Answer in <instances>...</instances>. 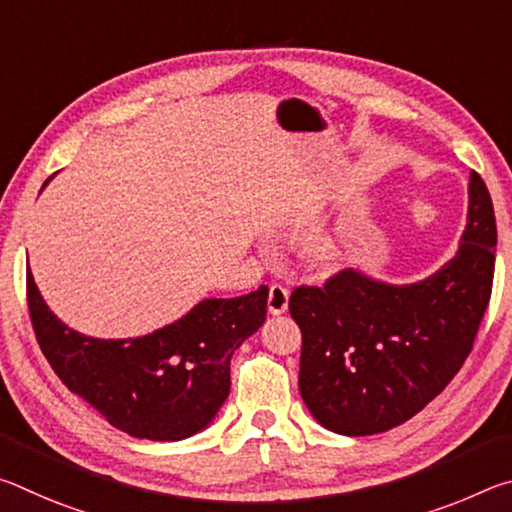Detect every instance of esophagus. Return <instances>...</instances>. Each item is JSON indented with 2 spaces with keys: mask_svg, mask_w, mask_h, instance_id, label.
I'll return each mask as SVG.
<instances>
[{
  "mask_svg": "<svg viewBox=\"0 0 512 512\" xmlns=\"http://www.w3.org/2000/svg\"><path fill=\"white\" fill-rule=\"evenodd\" d=\"M289 307V291L280 287V284H273L271 291H268V311L273 316H280Z\"/></svg>",
  "mask_w": 512,
  "mask_h": 512,
  "instance_id": "esophagus-1",
  "label": "esophagus"
}]
</instances>
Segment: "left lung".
I'll return each instance as SVG.
<instances>
[{"instance_id": "1", "label": "left lung", "mask_w": 512, "mask_h": 512, "mask_svg": "<svg viewBox=\"0 0 512 512\" xmlns=\"http://www.w3.org/2000/svg\"><path fill=\"white\" fill-rule=\"evenodd\" d=\"M497 223L479 173L467 183L456 255L418 282L391 284L348 268L325 287H298L300 395L318 424L372 436L422 411L461 370L488 309Z\"/></svg>"}]
</instances>
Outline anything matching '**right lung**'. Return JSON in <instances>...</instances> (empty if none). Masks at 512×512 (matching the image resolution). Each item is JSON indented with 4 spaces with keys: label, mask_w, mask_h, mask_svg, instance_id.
Returning <instances> with one entry per match:
<instances>
[{
    "label": "right lung",
    "mask_w": 512,
    "mask_h": 512,
    "mask_svg": "<svg viewBox=\"0 0 512 512\" xmlns=\"http://www.w3.org/2000/svg\"><path fill=\"white\" fill-rule=\"evenodd\" d=\"M27 296L40 350L69 391L128 436L171 443L210 427L228 400L230 359L266 320L268 287L239 298H203L185 316L135 339H94L65 325L31 271Z\"/></svg>",
    "instance_id": "obj_1"
}]
</instances>
